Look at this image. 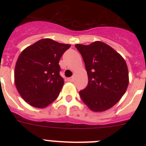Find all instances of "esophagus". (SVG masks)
Listing matches in <instances>:
<instances>
[{
  "label": "esophagus",
  "mask_w": 146,
  "mask_h": 146,
  "mask_svg": "<svg viewBox=\"0 0 146 146\" xmlns=\"http://www.w3.org/2000/svg\"><path fill=\"white\" fill-rule=\"evenodd\" d=\"M73 80H74V78H73V76H72V77H70V78H68V79H67V80H68L69 82H73Z\"/></svg>",
  "instance_id": "esophagus-1"
}]
</instances>
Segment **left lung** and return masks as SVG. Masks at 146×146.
Here are the masks:
<instances>
[{"label": "left lung", "mask_w": 146, "mask_h": 146, "mask_svg": "<svg viewBox=\"0 0 146 146\" xmlns=\"http://www.w3.org/2000/svg\"><path fill=\"white\" fill-rule=\"evenodd\" d=\"M75 46L83 58L89 79L86 88L80 92L82 102L95 112L108 110L127 91V63L119 53L100 41Z\"/></svg>", "instance_id": "8db88e82"}]
</instances>
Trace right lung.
I'll return each mask as SVG.
<instances>
[{"mask_svg": "<svg viewBox=\"0 0 146 146\" xmlns=\"http://www.w3.org/2000/svg\"><path fill=\"white\" fill-rule=\"evenodd\" d=\"M70 46L43 38L19 54L15 66V85L19 95L31 106L44 108L58 97L64 83L59 73V61Z\"/></svg>", "mask_w": 146, "mask_h": 146, "instance_id": "add662e5", "label": "right lung"}]
</instances>
